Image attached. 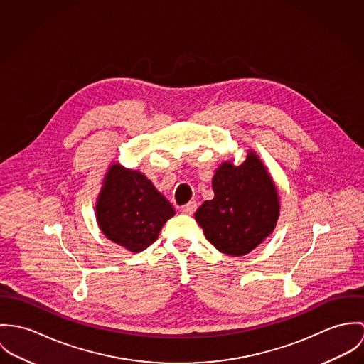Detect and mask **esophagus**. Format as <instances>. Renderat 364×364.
I'll return each instance as SVG.
<instances>
[{
    "label": "esophagus",
    "mask_w": 364,
    "mask_h": 364,
    "mask_svg": "<svg viewBox=\"0 0 364 364\" xmlns=\"http://www.w3.org/2000/svg\"><path fill=\"white\" fill-rule=\"evenodd\" d=\"M196 209H197V202L196 201H190L181 206V212L186 215H193L196 212Z\"/></svg>",
    "instance_id": "esophagus-1"
}]
</instances>
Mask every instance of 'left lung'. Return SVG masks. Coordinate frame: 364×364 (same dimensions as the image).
Masks as SVG:
<instances>
[{
  "label": "left lung",
  "mask_w": 364,
  "mask_h": 364,
  "mask_svg": "<svg viewBox=\"0 0 364 364\" xmlns=\"http://www.w3.org/2000/svg\"><path fill=\"white\" fill-rule=\"evenodd\" d=\"M212 187L215 197L196 212L205 237L220 252L242 257L264 242L279 218V198L272 177L255 152L240 164L223 162Z\"/></svg>",
  "instance_id": "obj_1"
}]
</instances>
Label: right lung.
I'll return each mask as SVG.
<instances>
[{
	"instance_id": "1",
	"label": "right lung",
	"mask_w": 364,
	"mask_h": 364,
	"mask_svg": "<svg viewBox=\"0 0 364 364\" xmlns=\"http://www.w3.org/2000/svg\"><path fill=\"white\" fill-rule=\"evenodd\" d=\"M174 208L145 174L113 163L103 178L96 219L103 235L132 252L156 242Z\"/></svg>"
}]
</instances>
